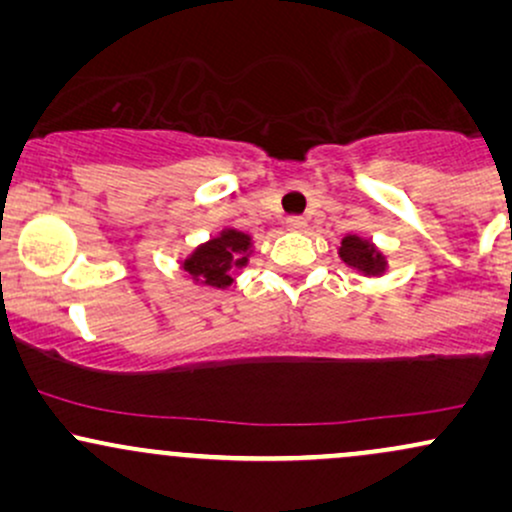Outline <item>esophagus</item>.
Wrapping results in <instances>:
<instances>
[{
    "instance_id": "34e87169",
    "label": "esophagus",
    "mask_w": 512,
    "mask_h": 512,
    "mask_svg": "<svg viewBox=\"0 0 512 512\" xmlns=\"http://www.w3.org/2000/svg\"><path fill=\"white\" fill-rule=\"evenodd\" d=\"M286 228H289V231H303L305 219H301V216H289V219H286Z\"/></svg>"
}]
</instances>
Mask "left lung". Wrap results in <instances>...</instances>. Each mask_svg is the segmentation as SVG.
Instances as JSON below:
<instances>
[{
  "instance_id": "1",
  "label": "left lung",
  "mask_w": 512,
  "mask_h": 512,
  "mask_svg": "<svg viewBox=\"0 0 512 512\" xmlns=\"http://www.w3.org/2000/svg\"><path fill=\"white\" fill-rule=\"evenodd\" d=\"M339 257L349 264V267L358 269V272L368 276H378L385 272V255L375 250V245L370 240H363L358 236H346L342 240V248H339Z\"/></svg>"
}]
</instances>
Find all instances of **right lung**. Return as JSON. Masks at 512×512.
Listing matches in <instances>:
<instances>
[{
  "instance_id": "add662e5",
  "label": "right lung",
  "mask_w": 512,
  "mask_h": 512,
  "mask_svg": "<svg viewBox=\"0 0 512 512\" xmlns=\"http://www.w3.org/2000/svg\"><path fill=\"white\" fill-rule=\"evenodd\" d=\"M250 236L228 228L221 236L211 238L209 243L199 248L182 262V269L195 281L214 286V289H226L231 286L236 269L248 264Z\"/></svg>"
}]
</instances>
